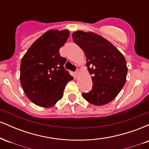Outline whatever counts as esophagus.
I'll list each match as a JSON object with an SVG mask.
<instances>
[{
    "instance_id": "obj_1",
    "label": "esophagus",
    "mask_w": 149,
    "mask_h": 149,
    "mask_svg": "<svg viewBox=\"0 0 149 149\" xmlns=\"http://www.w3.org/2000/svg\"><path fill=\"white\" fill-rule=\"evenodd\" d=\"M79 73H80L79 70H76V72H75V74L78 75V74H79Z\"/></svg>"
}]
</instances>
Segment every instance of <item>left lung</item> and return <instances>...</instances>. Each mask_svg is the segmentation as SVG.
I'll list each match as a JSON object with an SVG mask.
<instances>
[{
    "label": "left lung",
    "mask_w": 149,
    "mask_h": 149,
    "mask_svg": "<svg viewBox=\"0 0 149 149\" xmlns=\"http://www.w3.org/2000/svg\"><path fill=\"white\" fill-rule=\"evenodd\" d=\"M73 40L85 52L93 82L92 90L82 96L89 103L102 106L117 97L126 82L127 66L123 54L107 39L92 31H77Z\"/></svg>",
    "instance_id": "1"
}]
</instances>
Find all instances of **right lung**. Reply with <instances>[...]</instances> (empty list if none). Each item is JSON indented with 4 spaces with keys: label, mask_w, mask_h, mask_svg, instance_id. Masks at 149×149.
<instances>
[{
    "label": "right lung",
    "mask_w": 149,
    "mask_h": 149,
    "mask_svg": "<svg viewBox=\"0 0 149 149\" xmlns=\"http://www.w3.org/2000/svg\"><path fill=\"white\" fill-rule=\"evenodd\" d=\"M69 35L67 29L47 31L22 57L20 83L26 97L38 107H53L62 98L68 82L73 80L64 69L66 59L59 54Z\"/></svg>",
    "instance_id": "1"
}]
</instances>
